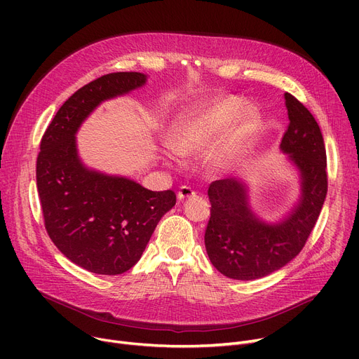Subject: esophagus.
Wrapping results in <instances>:
<instances>
[{
  "label": "esophagus",
  "mask_w": 359,
  "mask_h": 359,
  "mask_svg": "<svg viewBox=\"0 0 359 359\" xmlns=\"http://www.w3.org/2000/svg\"><path fill=\"white\" fill-rule=\"evenodd\" d=\"M192 196H195V191H192L189 186H182L180 189H179V192H177L179 201H184V199L192 198Z\"/></svg>",
  "instance_id": "1"
}]
</instances>
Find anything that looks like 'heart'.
Listing matches in <instances>:
<instances>
[{"label": "heart", "instance_id": "obj_1", "mask_svg": "<svg viewBox=\"0 0 359 359\" xmlns=\"http://www.w3.org/2000/svg\"><path fill=\"white\" fill-rule=\"evenodd\" d=\"M246 108L243 100L229 97L186 116L179 122L172 135L175 153L182 157H198L225 142L211 157V165L219 172L231 168L240 156L244 137L252 130L257 118L255 110L246 111ZM240 120L242 125L238 130L236 123ZM167 157L172 161V157Z\"/></svg>", "mask_w": 359, "mask_h": 359}]
</instances>
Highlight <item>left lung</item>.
Here are the masks:
<instances>
[{"label":"left lung","instance_id":"left-lung-1","mask_svg":"<svg viewBox=\"0 0 359 359\" xmlns=\"http://www.w3.org/2000/svg\"><path fill=\"white\" fill-rule=\"evenodd\" d=\"M290 125L280 151L297 168L299 199L282 219L268 222L253 212L243 179L211 183V218L205 248L214 268L238 280L259 279L284 268L304 248L327 194L326 149L310 110L285 93Z\"/></svg>","mask_w":359,"mask_h":359}]
</instances>
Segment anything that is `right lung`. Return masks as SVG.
Listing matches in <instances>:
<instances>
[{"label": "right lung", "instance_id": "1", "mask_svg": "<svg viewBox=\"0 0 359 359\" xmlns=\"http://www.w3.org/2000/svg\"><path fill=\"white\" fill-rule=\"evenodd\" d=\"M145 83L142 72H113L86 84L56 111L41 141L36 182L46 231L64 256L97 275L134 266L176 203L173 191H148L129 177L88 168L79 156L75 134L90 113Z\"/></svg>", "mask_w": 359, "mask_h": 359}]
</instances>
